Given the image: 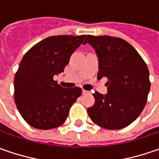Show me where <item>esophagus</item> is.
Listing matches in <instances>:
<instances>
[{
	"label": "esophagus",
	"mask_w": 159,
	"mask_h": 159,
	"mask_svg": "<svg viewBox=\"0 0 159 159\" xmlns=\"http://www.w3.org/2000/svg\"><path fill=\"white\" fill-rule=\"evenodd\" d=\"M82 94L83 95H87V94H89V91H87V90H82Z\"/></svg>",
	"instance_id": "obj_1"
}]
</instances>
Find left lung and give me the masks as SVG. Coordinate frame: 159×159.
I'll list each match as a JSON object with an SVG mask.
<instances>
[{"label":"left lung","instance_id":"left-lung-1","mask_svg":"<svg viewBox=\"0 0 159 159\" xmlns=\"http://www.w3.org/2000/svg\"><path fill=\"white\" fill-rule=\"evenodd\" d=\"M95 48L99 59L97 79L107 78L108 93L93 94L95 104L88 109L92 121L110 130L134 122L147 102L150 81L143 57L127 41L108 35H88L84 44Z\"/></svg>","mask_w":159,"mask_h":159}]
</instances>
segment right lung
<instances>
[{"label":"right lung","instance_id":"add662e5","mask_svg":"<svg viewBox=\"0 0 159 159\" xmlns=\"http://www.w3.org/2000/svg\"><path fill=\"white\" fill-rule=\"evenodd\" d=\"M86 35H57L40 40L22 58L14 78V100L31 126L48 130L61 125L82 93L79 87L64 89L54 76L64 72L71 54Z\"/></svg>","mask_w":159,"mask_h":159}]
</instances>
